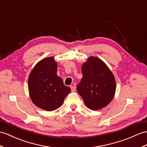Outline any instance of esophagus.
<instances>
[{"label": "esophagus", "instance_id": "34e87169", "mask_svg": "<svg viewBox=\"0 0 147 147\" xmlns=\"http://www.w3.org/2000/svg\"><path fill=\"white\" fill-rule=\"evenodd\" d=\"M70 88H71V92H75L76 90V86H71Z\"/></svg>", "mask_w": 147, "mask_h": 147}]
</instances>
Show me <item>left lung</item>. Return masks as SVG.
<instances>
[{"label": "left lung", "instance_id": "left-lung-1", "mask_svg": "<svg viewBox=\"0 0 147 147\" xmlns=\"http://www.w3.org/2000/svg\"><path fill=\"white\" fill-rule=\"evenodd\" d=\"M83 77L77 86L78 94L89 109H101L112 101L115 93L113 75L100 59L90 57L82 67Z\"/></svg>", "mask_w": 147, "mask_h": 147}]
</instances>
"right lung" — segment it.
<instances>
[{
	"instance_id": "obj_1",
	"label": "right lung",
	"mask_w": 147,
	"mask_h": 147,
	"mask_svg": "<svg viewBox=\"0 0 147 147\" xmlns=\"http://www.w3.org/2000/svg\"><path fill=\"white\" fill-rule=\"evenodd\" d=\"M57 64L53 57L40 60L28 78V90L35 105L47 111L55 110L62 105L71 89L64 85L57 75Z\"/></svg>"
}]
</instances>
